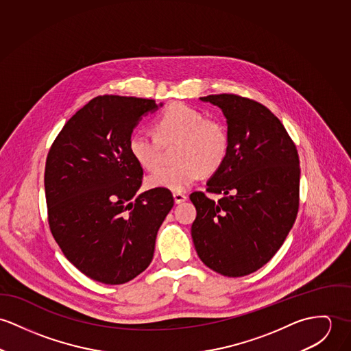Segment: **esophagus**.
<instances>
[{
    "label": "esophagus",
    "mask_w": 351,
    "mask_h": 351,
    "mask_svg": "<svg viewBox=\"0 0 351 351\" xmlns=\"http://www.w3.org/2000/svg\"><path fill=\"white\" fill-rule=\"evenodd\" d=\"M173 199H175V203L179 204V203H183L187 200V195L183 194V193H173Z\"/></svg>",
    "instance_id": "1"
}]
</instances>
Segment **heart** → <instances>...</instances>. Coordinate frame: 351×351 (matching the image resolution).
I'll return each mask as SVG.
<instances>
[{"instance_id":"heart-1","label":"heart","mask_w":351,"mask_h":351,"mask_svg":"<svg viewBox=\"0 0 351 351\" xmlns=\"http://www.w3.org/2000/svg\"><path fill=\"white\" fill-rule=\"evenodd\" d=\"M180 141L173 165H162L148 178L152 189L182 193L206 173L217 172L228 158L229 133L217 119H207L197 109L186 104H172L156 118V133L138 128L132 132L128 148L138 165L155 168L161 157V143Z\"/></svg>"}]
</instances>
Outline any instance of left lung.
<instances>
[{
	"instance_id": "8db88e82",
	"label": "left lung",
	"mask_w": 351,
	"mask_h": 351,
	"mask_svg": "<svg viewBox=\"0 0 351 351\" xmlns=\"http://www.w3.org/2000/svg\"><path fill=\"white\" fill-rule=\"evenodd\" d=\"M228 122L229 154L207 182L190 195L196 208L191 235L210 269L241 277L264 267L281 247L299 210L300 165L284 125L264 105L235 94L202 97Z\"/></svg>"
}]
</instances>
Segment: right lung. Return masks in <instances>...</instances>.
Listing matches in <instances>:
<instances>
[{"label": "right lung", "instance_id": "right-lung-1", "mask_svg": "<svg viewBox=\"0 0 351 351\" xmlns=\"http://www.w3.org/2000/svg\"><path fill=\"white\" fill-rule=\"evenodd\" d=\"M160 106L145 98L95 97L67 121L48 152L51 233L66 258L95 281L118 285L144 272L173 206L169 190L137 195L144 172L128 148L138 121Z\"/></svg>", "mask_w": 351, "mask_h": 351}]
</instances>
